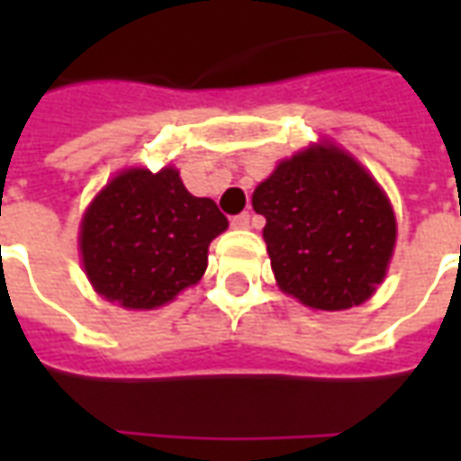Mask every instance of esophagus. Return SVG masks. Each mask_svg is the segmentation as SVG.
Listing matches in <instances>:
<instances>
[{
    "mask_svg": "<svg viewBox=\"0 0 461 461\" xmlns=\"http://www.w3.org/2000/svg\"><path fill=\"white\" fill-rule=\"evenodd\" d=\"M249 220H251L249 212H241V214H234V217H231L230 224L234 227V230H247V227H249Z\"/></svg>",
    "mask_w": 461,
    "mask_h": 461,
    "instance_id": "obj_1",
    "label": "esophagus"
}]
</instances>
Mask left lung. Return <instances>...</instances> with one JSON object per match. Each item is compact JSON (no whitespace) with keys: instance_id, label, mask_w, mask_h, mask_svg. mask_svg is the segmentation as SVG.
<instances>
[{"instance_id":"1","label":"left lung","mask_w":461,"mask_h":461,"mask_svg":"<svg viewBox=\"0 0 461 461\" xmlns=\"http://www.w3.org/2000/svg\"><path fill=\"white\" fill-rule=\"evenodd\" d=\"M279 286L321 311L357 306L383 281L395 247V214L377 182L339 148L284 160L254 190Z\"/></svg>"}]
</instances>
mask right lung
I'll list each match as a JSON object with an SVG mask.
<instances>
[{"label": "right lung", "instance_id": "1", "mask_svg": "<svg viewBox=\"0 0 461 461\" xmlns=\"http://www.w3.org/2000/svg\"><path fill=\"white\" fill-rule=\"evenodd\" d=\"M224 230L217 204L185 190L177 170H125L86 212V274L108 301L155 309L202 279L210 241Z\"/></svg>", "mask_w": 461, "mask_h": 461}]
</instances>
